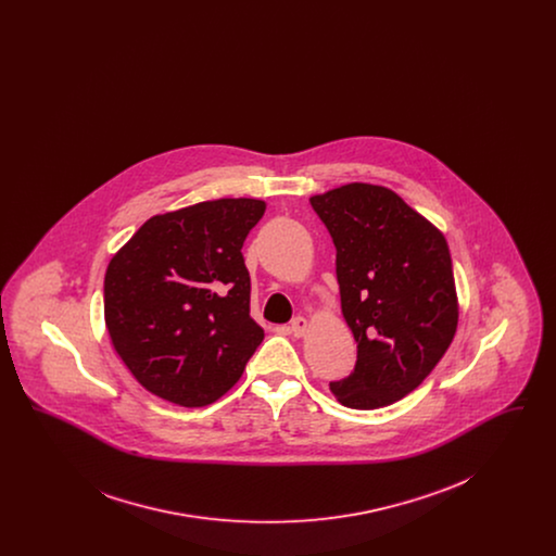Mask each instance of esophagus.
Segmentation results:
<instances>
[{
  "label": "esophagus",
  "instance_id": "34e87169",
  "mask_svg": "<svg viewBox=\"0 0 556 556\" xmlns=\"http://www.w3.org/2000/svg\"><path fill=\"white\" fill-rule=\"evenodd\" d=\"M308 329V320L304 317H295L290 323V333L293 338H302Z\"/></svg>",
  "mask_w": 556,
  "mask_h": 556
}]
</instances>
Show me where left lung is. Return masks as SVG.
<instances>
[{"instance_id": "1", "label": "left lung", "mask_w": 556, "mask_h": 556, "mask_svg": "<svg viewBox=\"0 0 556 556\" xmlns=\"http://www.w3.org/2000/svg\"><path fill=\"white\" fill-rule=\"evenodd\" d=\"M336 243L354 370L329 383L348 408L394 404L424 383L454 340L458 298L448 241L396 191L348 184L311 198Z\"/></svg>"}]
</instances>
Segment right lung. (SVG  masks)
<instances>
[{
	"label": "right lung",
	"mask_w": 556,
	"mask_h": 556,
	"mask_svg": "<svg viewBox=\"0 0 556 556\" xmlns=\"http://www.w3.org/2000/svg\"><path fill=\"white\" fill-rule=\"evenodd\" d=\"M265 211L263 200L220 198L156 214L112 256L108 336L154 396L187 408L216 402L265 340L241 254Z\"/></svg>",
	"instance_id": "obj_1"
}]
</instances>
